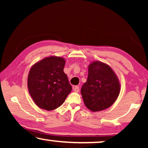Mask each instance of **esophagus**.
Returning a JSON list of instances; mask_svg holds the SVG:
<instances>
[{
	"instance_id": "34e87169",
	"label": "esophagus",
	"mask_w": 148,
	"mask_h": 148,
	"mask_svg": "<svg viewBox=\"0 0 148 148\" xmlns=\"http://www.w3.org/2000/svg\"><path fill=\"white\" fill-rule=\"evenodd\" d=\"M73 89L74 92H79V87L77 86H74L73 88Z\"/></svg>"
}]
</instances>
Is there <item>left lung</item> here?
Instances as JSON below:
<instances>
[{
	"label": "left lung",
	"instance_id": "left-lung-1",
	"mask_svg": "<svg viewBox=\"0 0 148 148\" xmlns=\"http://www.w3.org/2000/svg\"><path fill=\"white\" fill-rule=\"evenodd\" d=\"M120 90L118 77L110 66L98 60L89 64L88 79L81 90L89 110L98 112L109 108L118 98Z\"/></svg>",
	"mask_w": 148,
	"mask_h": 148
}]
</instances>
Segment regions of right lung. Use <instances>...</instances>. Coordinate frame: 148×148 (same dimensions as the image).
Wrapping results in <instances>:
<instances>
[{
	"instance_id": "obj_1",
	"label": "right lung",
	"mask_w": 148,
	"mask_h": 148,
	"mask_svg": "<svg viewBox=\"0 0 148 148\" xmlns=\"http://www.w3.org/2000/svg\"><path fill=\"white\" fill-rule=\"evenodd\" d=\"M65 60L50 56L34 64L27 77V88L39 108L52 110L63 104L72 87L63 71Z\"/></svg>"
}]
</instances>
